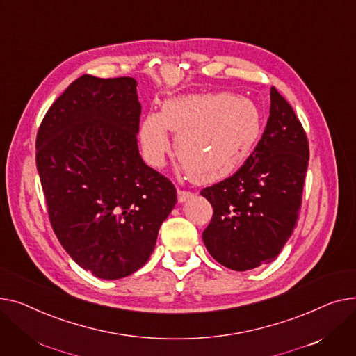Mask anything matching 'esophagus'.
<instances>
[{"label":"esophagus","mask_w":356,"mask_h":356,"mask_svg":"<svg viewBox=\"0 0 356 356\" xmlns=\"http://www.w3.org/2000/svg\"><path fill=\"white\" fill-rule=\"evenodd\" d=\"M177 194H178V201H179V202H184V201H186V200H190V198L194 197V194H193L191 191H184V190H178Z\"/></svg>","instance_id":"obj_1"}]
</instances>
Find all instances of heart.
<instances>
[{
    "label": "heart",
    "mask_w": 356,
    "mask_h": 356,
    "mask_svg": "<svg viewBox=\"0 0 356 356\" xmlns=\"http://www.w3.org/2000/svg\"><path fill=\"white\" fill-rule=\"evenodd\" d=\"M263 128L257 104L232 93L185 95L166 100L161 113L145 116L139 139L145 159L161 166L177 134L178 159L191 179L216 182L234 172L252 154Z\"/></svg>",
    "instance_id": "1"
}]
</instances>
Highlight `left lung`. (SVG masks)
I'll use <instances>...</instances> for the list:
<instances>
[{
    "label": "left lung",
    "mask_w": 356,
    "mask_h": 356,
    "mask_svg": "<svg viewBox=\"0 0 356 356\" xmlns=\"http://www.w3.org/2000/svg\"><path fill=\"white\" fill-rule=\"evenodd\" d=\"M270 116L254 151L232 177L201 190L214 213L202 233L220 264L245 271L273 261L298 222L309 163L306 132L271 88Z\"/></svg>",
    "instance_id": "left-lung-1"
}]
</instances>
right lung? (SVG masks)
I'll return each instance as SVG.
<instances>
[{
  "label": "right lung",
  "mask_w": 356,
  "mask_h": 356,
  "mask_svg": "<svg viewBox=\"0 0 356 356\" xmlns=\"http://www.w3.org/2000/svg\"><path fill=\"white\" fill-rule=\"evenodd\" d=\"M136 85L83 74L51 104L35 139L54 234L81 268L108 280L149 260L177 202L174 184L139 155Z\"/></svg>",
  "instance_id": "obj_1"
}]
</instances>
